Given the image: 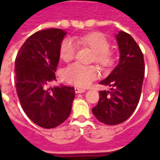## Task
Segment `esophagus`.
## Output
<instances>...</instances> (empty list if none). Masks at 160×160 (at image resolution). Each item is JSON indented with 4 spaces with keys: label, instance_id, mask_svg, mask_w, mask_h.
Returning <instances> with one entry per match:
<instances>
[{
    "label": "esophagus",
    "instance_id": "1",
    "mask_svg": "<svg viewBox=\"0 0 160 160\" xmlns=\"http://www.w3.org/2000/svg\"><path fill=\"white\" fill-rule=\"evenodd\" d=\"M74 92L76 93H82V92H85L86 90L85 89H82V88H80V87H75L74 88Z\"/></svg>",
    "mask_w": 160,
    "mask_h": 160
}]
</instances>
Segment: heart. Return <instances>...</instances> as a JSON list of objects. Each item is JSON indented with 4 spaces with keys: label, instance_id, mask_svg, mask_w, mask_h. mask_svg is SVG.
Returning a JSON list of instances; mask_svg holds the SVG:
<instances>
[{
    "label": "heart",
    "instance_id": "1",
    "mask_svg": "<svg viewBox=\"0 0 160 160\" xmlns=\"http://www.w3.org/2000/svg\"><path fill=\"white\" fill-rule=\"evenodd\" d=\"M75 41L80 46L87 47L93 51L92 61L104 68H111L117 62L115 53L110 49L111 43L105 37L99 32H91L75 37ZM76 53V45L70 38H64L60 44L61 58L68 62L73 59ZM62 76L68 83L80 87H87L99 76V71L94 65H82L75 62L70 64L63 70Z\"/></svg>",
    "mask_w": 160,
    "mask_h": 160
}]
</instances>
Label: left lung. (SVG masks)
<instances>
[{
	"label": "left lung",
	"mask_w": 160,
	"mask_h": 160,
	"mask_svg": "<svg viewBox=\"0 0 160 160\" xmlns=\"http://www.w3.org/2000/svg\"><path fill=\"white\" fill-rule=\"evenodd\" d=\"M120 62L111 74L100 84L110 86V91H100L98 104L92 113L107 125L123 122L137 107L144 79L143 54L132 37L120 32L117 35Z\"/></svg>",
	"instance_id": "1"
}]
</instances>
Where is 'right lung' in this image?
Wrapping results in <instances>:
<instances>
[{
	"label": "right lung",
	"instance_id": "1",
	"mask_svg": "<svg viewBox=\"0 0 160 160\" xmlns=\"http://www.w3.org/2000/svg\"><path fill=\"white\" fill-rule=\"evenodd\" d=\"M66 32L57 28L38 31L30 36L15 59V85L23 111L34 123L53 128L69 117L74 88L49 85L56 80L60 44Z\"/></svg>",
	"mask_w": 160,
	"mask_h": 160
}]
</instances>
